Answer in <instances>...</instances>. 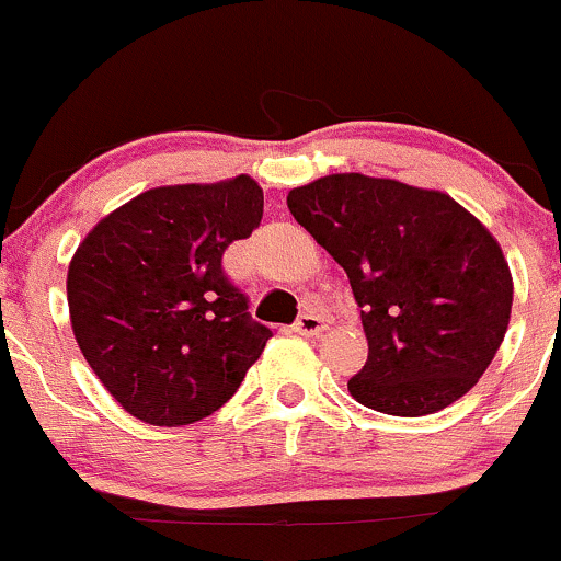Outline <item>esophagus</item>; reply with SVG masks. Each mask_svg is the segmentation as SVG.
<instances>
[{
    "mask_svg": "<svg viewBox=\"0 0 561 561\" xmlns=\"http://www.w3.org/2000/svg\"><path fill=\"white\" fill-rule=\"evenodd\" d=\"M293 330L298 332V335L313 337V335H322V332L328 330V322H324V319L319 317V313H304V317H300L298 322H295Z\"/></svg>",
    "mask_w": 561,
    "mask_h": 561,
    "instance_id": "34e87169",
    "label": "esophagus"
}]
</instances>
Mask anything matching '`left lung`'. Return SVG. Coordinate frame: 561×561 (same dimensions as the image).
<instances>
[{
  "label": "left lung",
  "mask_w": 561,
  "mask_h": 561,
  "mask_svg": "<svg viewBox=\"0 0 561 561\" xmlns=\"http://www.w3.org/2000/svg\"><path fill=\"white\" fill-rule=\"evenodd\" d=\"M287 207L341 263L362 309L370 354L351 397L417 417L469 393L501 348L514 300L492 233L442 191L359 172L293 188Z\"/></svg>",
  "instance_id": "8db88e82"
}]
</instances>
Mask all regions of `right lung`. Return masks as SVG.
Segmentation results:
<instances>
[{"mask_svg":"<svg viewBox=\"0 0 561 561\" xmlns=\"http://www.w3.org/2000/svg\"><path fill=\"white\" fill-rule=\"evenodd\" d=\"M263 218L248 175L138 194L92 229L69 266L71 328L130 415L186 426L224 408L271 337L224 252Z\"/></svg>","mask_w":561,"mask_h":561,"instance_id":"add662e5","label":"right lung"}]
</instances>
